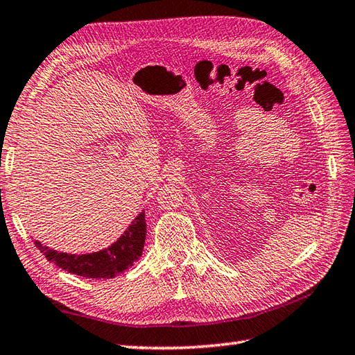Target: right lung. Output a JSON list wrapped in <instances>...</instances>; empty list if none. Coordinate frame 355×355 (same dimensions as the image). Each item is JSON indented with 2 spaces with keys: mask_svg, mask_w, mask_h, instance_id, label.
<instances>
[{
  "mask_svg": "<svg viewBox=\"0 0 355 355\" xmlns=\"http://www.w3.org/2000/svg\"><path fill=\"white\" fill-rule=\"evenodd\" d=\"M146 240L144 211L132 221L124 234L109 248L92 254H67L53 251L35 240V246L46 259L67 272L86 279H112L130 268L143 254Z\"/></svg>",
  "mask_w": 355,
  "mask_h": 355,
  "instance_id": "add662e5",
  "label": "right lung"
}]
</instances>
